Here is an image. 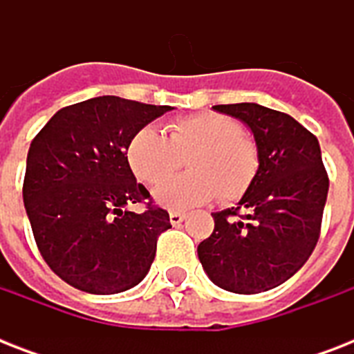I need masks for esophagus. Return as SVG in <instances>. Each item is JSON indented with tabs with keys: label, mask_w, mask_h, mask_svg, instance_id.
Instances as JSON below:
<instances>
[{
	"label": "esophagus",
	"mask_w": 354,
	"mask_h": 354,
	"mask_svg": "<svg viewBox=\"0 0 354 354\" xmlns=\"http://www.w3.org/2000/svg\"><path fill=\"white\" fill-rule=\"evenodd\" d=\"M169 218H171L172 226H180V224L185 221V213H182V211H171V213H169Z\"/></svg>",
	"instance_id": "esophagus-1"
}]
</instances>
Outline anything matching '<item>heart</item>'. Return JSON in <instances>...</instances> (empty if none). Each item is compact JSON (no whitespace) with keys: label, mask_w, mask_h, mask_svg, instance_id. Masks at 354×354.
Segmentation results:
<instances>
[{"label":"heart","mask_w":354,"mask_h":354,"mask_svg":"<svg viewBox=\"0 0 354 354\" xmlns=\"http://www.w3.org/2000/svg\"><path fill=\"white\" fill-rule=\"evenodd\" d=\"M187 159L191 173L156 189L158 202L171 209H189L218 198L232 204L252 187L261 167L255 139L235 119L222 113H196L167 124V136L154 127L133 133L128 165L145 183L158 185Z\"/></svg>","instance_id":"b5f03b06"}]
</instances>
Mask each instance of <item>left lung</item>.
<instances>
[{
  "label": "left lung",
  "mask_w": 354,
  "mask_h": 354,
  "mask_svg": "<svg viewBox=\"0 0 354 354\" xmlns=\"http://www.w3.org/2000/svg\"><path fill=\"white\" fill-rule=\"evenodd\" d=\"M213 108L250 127L261 167L236 207L213 213L198 259L224 290L259 294L290 279L314 252L329 176L316 136L288 113L255 102Z\"/></svg>",
  "instance_id": "left-lung-1"
}]
</instances>
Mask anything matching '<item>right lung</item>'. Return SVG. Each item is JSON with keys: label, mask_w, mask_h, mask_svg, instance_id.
Wrapping results in <instances>:
<instances>
[{"label": "right lung", "mask_w": 354, "mask_h": 354, "mask_svg": "<svg viewBox=\"0 0 354 354\" xmlns=\"http://www.w3.org/2000/svg\"><path fill=\"white\" fill-rule=\"evenodd\" d=\"M115 95L58 110L27 154L24 204L36 246L68 285L119 294L149 274L169 213L136 182L127 149L133 133L169 112ZM143 201V214L126 205Z\"/></svg>", "instance_id": "add662e5"}]
</instances>
